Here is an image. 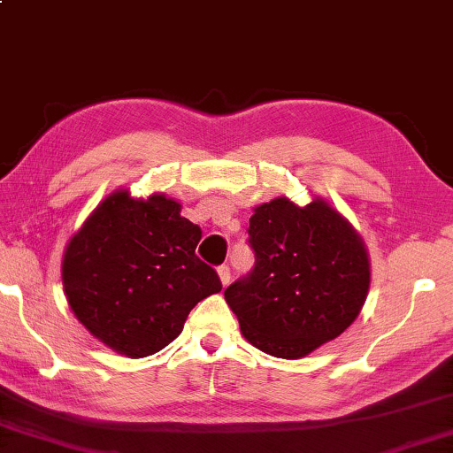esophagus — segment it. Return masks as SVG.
I'll return each mask as SVG.
<instances>
[{"instance_id": "esophagus-1", "label": "esophagus", "mask_w": 453, "mask_h": 453, "mask_svg": "<svg viewBox=\"0 0 453 453\" xmlns=\"http://www.w3.org/2000/svg\"><path fill=\"white\" fill-rule=\"evenodd\" d=\"M219 276H220V282L225 284V287H226L228 282H231V268H228V265H220L219 266Z\"/></svg>"}]
</instances>
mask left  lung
<instances>
[{
  "label": "left lung",
  "instance_id": "1",
  "mask_svg": "<svg viewBox=\"0 0 453 453\" xmlns=\"http://www.w3.org/2000/svg\"><path fill=\"white\" fill-rule=\"evenodd\" d=\"M255 266L225 290L244 338L276 358H303L350 326L370 287L362 239L320 198H274L249 226Z\"/></svg>",
  "mask_w": 453,
  "mask_h": 453
}]
</instances>
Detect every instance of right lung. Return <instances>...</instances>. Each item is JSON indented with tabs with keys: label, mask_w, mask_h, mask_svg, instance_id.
I'll return each mask as SVG.
<instances>
[{
	"label": "right lung",
	"mask_w": 453,
	"mask_h": 453,
	"mask_svg": "<svg viewBox=\"0 0 453 453\" xmlns=\"http://www.w3.org/2000/svg\"><path fill=\"white\" fill-rule=\"evenodd\" d=\"M201 236L171 198L109 195L63 257L71 311L119 354L142 358L163 350L196 303L222 290L217 271L195 252Z\"/></svg>",
	"instance_id": "1"
}]
</instances>
